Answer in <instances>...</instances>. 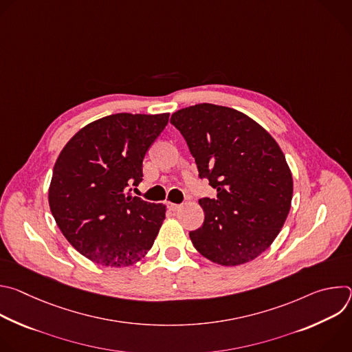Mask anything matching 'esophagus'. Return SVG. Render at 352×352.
Masks as SVG:
<instances>
[{"mask_svg": "<svg viewBox=\"0 0 352 352\" xmlns=\"http://www.w3.org/2000/svg\"><path fill=\"white\" fill-rule=\"evenodd\" d=\"M167 206H168V209L170 210H173V212H177V210H179L182 206L181 205H177V204H171V202H168L167 204Z\"/></svg>", "mask_w": 352, "mask_h": 352, "instance_id": "esophagus-1", "label": "esophagus"}]
</instances>
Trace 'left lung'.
I'll list each match as a JSON object with an SVG mask.
<instances>
[{
    "label": "left lung",
    "instance_id": "8db88e82",
    "mask_svg": "<svg viewBox=\"0 0 352 352\" xmlns=\"http://www.w3.org/2000/svg\"><path fill=\"white\" fill-rule=\"evenodd\" d=\"M171 124L186 140L199 177L217 192L199 199L205 221L189 232L193 246L221 266L254 261L276 239L291 208L292 175L280 146L230 107L190 106L174 113Z\"/></svg>",
    "mask_w": 352,
    "mask_h": 352
}]
</instances>
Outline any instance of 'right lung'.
Returning a JSON list of instances; mask_svg holds the SVG:
<instances>
[{
	"mask_svg": "<svg viewBox=\"0 0 352 352\" xmlns=\"http://www.w3.org/2000/svg\"><path fill=\"white\" fill-rule=\"evenodd\" d=\"M168 117L113 114L87 124L61 150L50 210L68 242L91 262L131 266L153 246L166 206L133 196L131 186L142 181L143 159Z\"/></svg>",
	"mask_w": 352,
	"mask_h": 352,
	"instance_id": "add662e5",
	"label": "right lung"
}]
</instances>
